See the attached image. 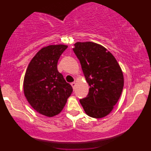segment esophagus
Listing matches in <instances>:
<instances>
[{"label":"esophagus","instance_id":"34e87169","mask_svg":"<svg viewBox=\"0 0 151 151\" xmlns=\"http://www.w3.org/2000/svg\"><path fill=\"white\" fill-rule=\"evenodd\" d=\"M71 85H72V88H73V89L74 90V89H75V86H76V82H72L71 83Z\"/></svg>","mask_w":151,"mask_h":151}]
</instances>
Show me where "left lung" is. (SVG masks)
<instances>
[{
	"label": "left lung",
	"mask_w": 151,
	"mask_h": 151,
	"mask_svg": "<svg viewBox=\"0 0 151 151\" xmlns=\"http://www.w3.org/2000/svg\"><path fill=\"white\" fill-rule=\"evenodd\" d=\"M73 51L90 86L86 97L79 101L90 117H104L122 93L124 75L120 66L110 52L96 43L76 42Z\"/></svg>",
	"instance_id": "8db88e82"
}]
</instances>
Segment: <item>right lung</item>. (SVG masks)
I'll use <instances>...</instances> for the list:
<instances>
[{
	"label": "right lung",
	"instance_id": "right-lung-1",
	"mask_svg": "<svg viewBox=\"0 0 151 151\" xmlns=\"http://www.w3.org/2000/svg\"><path fill=\"white\" fill-rule=\"evenodd\" d=\"M67 45L45 47L32 59L24 77V93L38 113L48 117L62 111L72 93V86L58 72V62Z\"/></svg>",
	"mask_w": 151,
	"mask_h": 151
}]
</instances>
